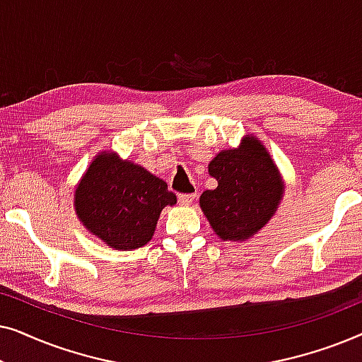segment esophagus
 I'll return each mask as SVG.
<instances>
[{
    "label": "esophagus",
    "mask_w": 362,
    "mask_h": 362,
    "mask_svg": "<svg viewBox=\"0 0 362 362\" xmlns=\"http://www.w3.org/2000/svg\"><path fill=\"white\" fill-rule=\"evenodd\" d=\"M196 194H180L177 196V201H180L181 206H189L192 201H194Z\"/></svg>",
    "instance_id": "34e87169"
}]
</instances>
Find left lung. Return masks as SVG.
Listing matches in <instances>:
<instances>
[{
    "label": "left lung",
    "instance_id": "left-lung-1",
    "mask_svg": "<svg viewBox=\"0 0 362 362\" xmlns=\"http://www.w3.org/2000/svg\"><path fill=\"white\" fill-rule=\"evenodd\" d=\"M216 189L199 197V206L217 237L244 242L265 227L275 214L284 182L259 138L247 135L239 148L222 150L209 163Z\"/></svg>",
    "mask_w": 362,
    "mask_h": 362
}]
</instances>
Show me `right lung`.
Masks as SVG:
<instances>
[{"label": "right lung", "mask_w": 362, "mask_h": 362, "mask_svg": "<svg viewBox=\"0 0 362 362\" xmlns=\"http://www.w3.org/2000/svg\"><path fill=\"white\" fill-rule=\"evenodd\" d=\"M175 204L176 196L165 181L110 151L93 158L74 194L86 229L115 250L148 244L163 207Z\"/></svg>", "instance_id": "1"}]
</instances>
